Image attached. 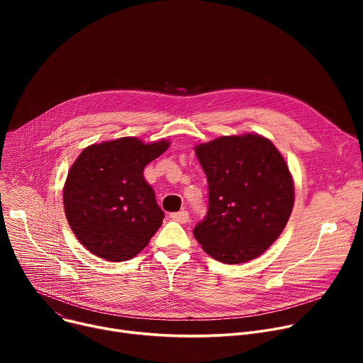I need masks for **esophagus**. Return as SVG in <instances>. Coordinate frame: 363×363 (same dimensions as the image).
<instances>
[{
  "label": "esophagus",
  "mask_w": 363,
  "mask_h": 363,
  "mask_svg": "<svg viewBox=\"0 0 363 363\" xmlns=\"http://www.w3.org/2000/svg\"><path fill=\"white\" fill-rule=\"evenodd\" d=\"M170 218L179 222V223H186L189 220V215L186 211H181V212H175V213H170Z\"/></svg>",
  "instance_id": "obj_1"
}]
</instances>
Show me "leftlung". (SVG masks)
<instances>
[{"instance_id": "obj_1", "label": "left lung", "mask_w": 363, "mask_h": 363, "mask_svg": "<svg viewBox=\"0 0 363 363\" xmlns=\"http://www.w3.org/2000/svg\"><path fill=\"white\" fill-rule=\"evenodd\" d=\"M208 201L194 237L213 259L234 264L260 256L279 237L294 204L289 166L260 135L220 137L197 145Z\"/></svg>"}]
</instances>
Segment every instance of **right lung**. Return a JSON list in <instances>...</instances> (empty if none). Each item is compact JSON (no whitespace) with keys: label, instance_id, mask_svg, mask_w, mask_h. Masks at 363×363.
<instances>
[{"label":"right lung","instance_id":"obj_1","mask_svg":"<svg viewBox=\"0 0 363 363\" xmlns=\"http://www.w3.org/2000/svg\"><path fill=\"white\" fill-rule=\"evenodd\" d=\"M167 147L166 141L144 144L125 137L85 148L72 164L65 212L91 253L111 262L132 259L159 230L164 213L143 172Z\"/></svg>","mask_w":363,"mask_h":363}]
</instances>
